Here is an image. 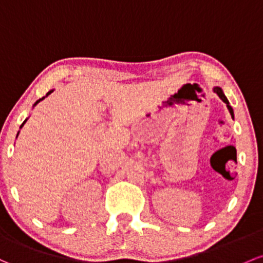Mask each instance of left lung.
<instances>
[{"label": "left lung", "mask_w": 263, "mask_h": 263, "mask_svg": "<svg viewBox=\"0 0 263 263\" xmlns=\"http://www.w3.org/2000/svg\"><path fill=\"white\" fill-rule=\"evenodd\" d=\"M213 92H214V93H217V95H218V97H219V98H220V99H222V101H223V102H224V103L227 104V108H228V110H229V113H231V116H232V117H234V113H233V108H232V107H231V104H229L228 99H227V97L224 96V93H223L222 88H220V87H214V88H213Z\"/></svg>", "instance_id": "8db88e82"}]
</instances>
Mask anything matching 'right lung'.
I'll return each instance as SVG.
<instances>
[{
	"mask_svg": "<svg viewBox=\"0 0 263 263\" xmlns=\"http://www.w3.org/2000/svg\"><path fill=\"white\" fill-rule=\"evenodd\" d=\"M50 93H52V90H50V92H48V93H46V96H45V97H48L49 95H50ZM45 97H43V98H40V99H39V101H36V102H35L34 107H35V106H36V104L39 103V102H40V101H43V99H44V98H45ZM26 121H27V118H26V120H25V121H24V123H22V124H21V126H20V128H22V126H24V124H25V122H26ZM17 136H18V134H17Z\"/></svg>",
	"mask_w": 263,
	"mask_h": 263,
	"instance_id": "right-lung-1",
	"label": "right lung"
}]
</instances>
